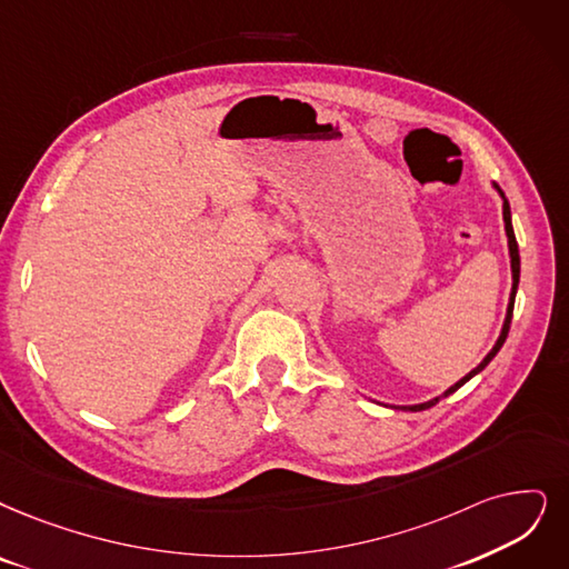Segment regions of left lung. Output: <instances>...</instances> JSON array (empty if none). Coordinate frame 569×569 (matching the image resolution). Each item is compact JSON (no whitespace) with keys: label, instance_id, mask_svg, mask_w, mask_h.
Segmentation results:
<instances>
[{"label":"left lung","instance_id":"obj_1","mask_svg":"<svg viewBox=\"0 0 569 569\" xmlns=\"http://www.w3.org/2000/svg\"><path fill=\"white\" fill-rule=\"evenodd\" d=\"M495 189H497V193L502 196V217H505V231H507V238H509V257H511V278H513V284H511V297H509V306H507V317H505V325H502V333H499V338H497V343L492 346V350L483 357V361L479 363V367H476L473 371H469L462 380H458L456 385H452V388H448L441 397H437V399H429V401H425V403H416V406H401V408H406V411H425V408H431L435 403H439V399H443V397H448V395H452L456 390H460L462 385L467 382V380H471L476 373H481L488 363L492 361V357L499 352V348L505 346V340H507V333H509V327H511V315H513V301H516V289H518V280H520V254H518V242H516V236H513V226H511V208H509V200H507V196L502 193V189H499L497 184H492Z\"/></svg>","mask_w":569,"mask_h":569}]
</instances>
